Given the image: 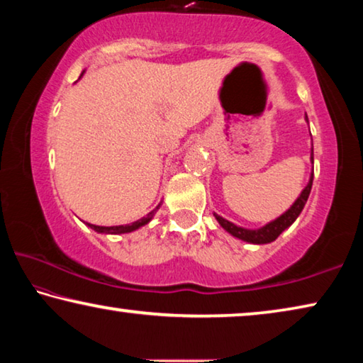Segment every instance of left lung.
Listing matches in <instances>:
<instances>
[{
  "mask_svg": "<svg viewBox=\"0 0 363 363\" xmlns=\"http://www.w3.org/2000/svg\"><path fill=\"white\" fill-rule=\"evenodd\" d=\"M306 121L308 123L307 114H306ZM310 160H312V163H313V147H312V157H310ZM312 182H313V172L310 174L308 184L303 187L301 195H298L296 202L291 205V208L286 210L283 215L276 218V220L267 223L264 226L258 228V229L240 228V226H238V224L228 221L226 218L216 215V213H213V215H215L216 221L220 223V226L224 229V231H228L229 234L234 235V238H238L249 244H269V242H273V240L278 239V235L283 231H286V229L297 220L298 215H301V211L303 210V206H306V203H307L310 191H312Z\"/></svg>",
  "mask_w": 363,
  "mask_h": 363,
  "instance_id": "1",
  "label": "left lung"
}]
</instances>
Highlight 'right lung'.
<instances>
[{
  "label": "right lung",
  "instance_id": "right-lung-1",
  "mask_svg": "<svg viewBox=\"0 0 363 363\" xmlns=\"http://www.w3.org/2000/svg\"><path fill=\"white\" fill-rule=\"evenodd\" d=\"M82 74H80V76H82ZM160 205L157 206V208L148 213L147 216H143V218H140V220H137V221L130 223V224H121V226H96V224H90V223H87V224H89V228H91V229H94V231H96L99 234H125V233H132V231H135V229H139V228L145 226V224L150 223L152 218L155 216V213H157V210L160 208Z\"/></svg>",
  "mask_w": 363,
  "mask_h": 363
}]
</instances>
